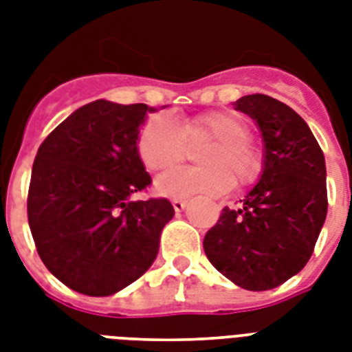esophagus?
Listing matches in <instances>:
<instances>
[{
    "label": "esophagus",
    "mask_w": 352,
    "mask_h": 352,
    "mask_svg": "<svg viewBox=\"0 0 352 352\" xmlns=\"http://www.w3.org/2000/svg\"><path fill=\"white\" fill-rule=\"evenodd\" d=\"M171 204H173V210H175V212H182V210L186 208V201H184V199H173Z\"/></svg>",
    "instance_id": "34e87169"
}]
</instances>
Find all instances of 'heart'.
Segmentation results:
<instances>
[{
    "instance_id": "obj_1",
    "label": "heart",
    "mask_w": 352,
    "mask_h": 352,
    "mask_svg": "<svg viewBox=\"0 0 352 352\" xmlns=\"http://www.w3.org/2000/svg\"><path fill=\"white\" fill-rule=\"evenodd\" d=\"M250 129L234 113L212 111L175 122L168 115L149 118L138 135V155L149 171H164L186 159L188 144L214 140L199 155L203 168H181L160 175L155 192L164 197L195 193L221 195L237 184H248L261 171V157L248 142Z\"/></svg>"
}]
</instances>
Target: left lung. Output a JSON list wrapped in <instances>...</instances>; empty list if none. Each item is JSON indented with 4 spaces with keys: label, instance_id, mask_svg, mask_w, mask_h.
Listing matches in <instances>:
<instances>
[{
    "label": "left lung",
    "instance_id": "1",
    "mask_svg": "<svg viewBox=\"0 0 352 352\" xmlns=\"http://www.w3.org/2000/svg\"><path fill=\"white\" fill-rule=\"evenodd\" d=\"M234 107L259 127L263 170L241 208H223L206 232L204 254L241 289L270 290L311 259L327 217L325 157L307 122L283 102L246 95Z\"/></svg>",
    "mask_w": 352,
    "mask_h": 352
}]
</instances>
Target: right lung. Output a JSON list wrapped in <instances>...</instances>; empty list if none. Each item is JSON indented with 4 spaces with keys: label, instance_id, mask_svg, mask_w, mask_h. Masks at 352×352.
I'll use <instances>...</instances> for the list:
<instances>
[{
    "label": "right lung",
    "instance_id": "1",
    "mask_svg": "<svg viewBox=\"0 0 352 352\" xmlns=\"http://www.w3.org/2000/svg\"><path fill=\"white\" fill-rule=\"evenodd\" d=\"M166 107V106H164ZM146 104L95 100L41 142L27 214L49 272L85 296H111L137 281L159 254L175 210L168 199L131 201L151 177L138 155Z\"/></svg>",
    "mask_w": 352,
    "mask_h": 352
}]
</instances>
